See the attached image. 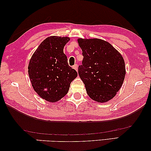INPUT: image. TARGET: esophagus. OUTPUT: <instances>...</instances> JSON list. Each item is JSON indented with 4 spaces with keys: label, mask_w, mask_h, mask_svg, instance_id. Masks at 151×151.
<instances>
[{
    "label": "esophagus",
    "mask_w": 151,
    "mask_h": 151,
    "mask_svg": "<svg viewBox=\"0 0 151 151\" xmlns=\"http://www.w3.org/2000/svg\"><path fill=\"white\" fill-rule=\"evenodd\" d=\"M73 69H75V70H76V71H78V64H75V65H74L73 66Z\"/></svg>",
    "instance_id": "obj_1"
}]
</instances>
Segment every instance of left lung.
<instances>
[{
	"instance_id": "8db88e82",
	"label": "left lung",
	"mask_w": 151,
	"mask_h": 151,
	"mask_svg": "<svg viewBox=\"0 0 151 151\" xmlns=\"http://www.w3.org/2000/svg\"><path fill=\"white\" fill-rule=\"evenodd\" d=\"M82 64L78 73L88 96L98 102H106L116 94L124 80L122 56L112 45L99 39H79Z\"/></svg>"
}]
</instances>
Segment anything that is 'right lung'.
<instances>
[{
	"label": "right lung",
	"mask_w": 151,
	"mask_h": 151,
	"mask_svg": "<svg viewBox=\"0 0 151 151\" xmlns=\"http://www.w3.org/2000/svg\"><path fill=\"white\" fill-rule=\"evenodd\" d=\"M69 37L52 36L39 45L29 61V76L35 91L44 100L55 102L64 97L78 73L68 65L63 47Z\"/></svg>",
	"instance_id": "add662e5"
}]
</instances>
